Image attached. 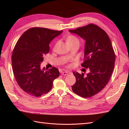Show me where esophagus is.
<instances>
[{
    "label": "esophagus",
    "mask_w": 129,
    "mask_h": 129,
    "mask_svg": "<svg viewBox=\"0 0 129 129\" xmlns=\"http://www.w3.org/2000/svg\"><path fill=\"white\" fill-rule=\"evenodd\" d=\"M69 72H61V75H64V76H66L68 74H69Z\"/></svg>",
    "instance_id": "obj_1"
}]
</instances>
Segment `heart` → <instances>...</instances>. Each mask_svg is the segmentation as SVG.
Here are the masks:
<instances>
[{
  "mask_svg": "<svg viewBox=\"0 0 129 129\" xmlns=\"http://www.w3.org/2000/svg\"><path fill=\"white\" fill-rule=\"evenodd\" d=\"M79 41V40L77 39V38H76V37H75L74 36H69V37H68L67 39V42L68 45L69 44H71V43H72L74 41ZM57 44H58V43L56 42V44H55V45H54V49L56 48Z\"/></svg>",
  "mask_w": 129,
  "mask_h": 129,
  "instance_id": "1",
  "label": "heart"
}]
</instances>
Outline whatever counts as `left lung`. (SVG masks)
<instances>
[{
	"label": "left lung",
	"instance_id": "8db88e82",
	"mask_svg": "<svg viewBox=\"0 0 129 129\" xmlns=\"http://www.w3.org/2000/svg\"><path fill=\"white\" fill-rule=\"evenodd\" d=\"M85 41L82 67L89 69L86 75L74 72L76 82L72 90L80 96L88 98L106 86L115 66V54L110 38L98 26L92 24L76 29H69Z\"/></svg>",
	"mask_w": 129,
	"mask_h": 129
}]
</instances>
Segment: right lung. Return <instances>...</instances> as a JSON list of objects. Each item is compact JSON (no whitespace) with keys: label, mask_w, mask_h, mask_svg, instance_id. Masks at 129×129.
Instances as JSON below:
<instances>
[{"label":"right lung","mask_w":129,"mask_h":129,"mask_svg":"<svg viewBox=\"0 0 129 129\" xmlns=\"http://www.w3.org/2000/svg\"><path fill=\"white\" fill-rule=\"evenodd\" d=\"M63 30L33 27L18 40L12 55V65L18 85L28 95L40 97L51 90L54 80L59 76L57 68L40 67L44 56L48 53L49 44Z\"/></svg>","instance_id":"1"}]
</instances>
